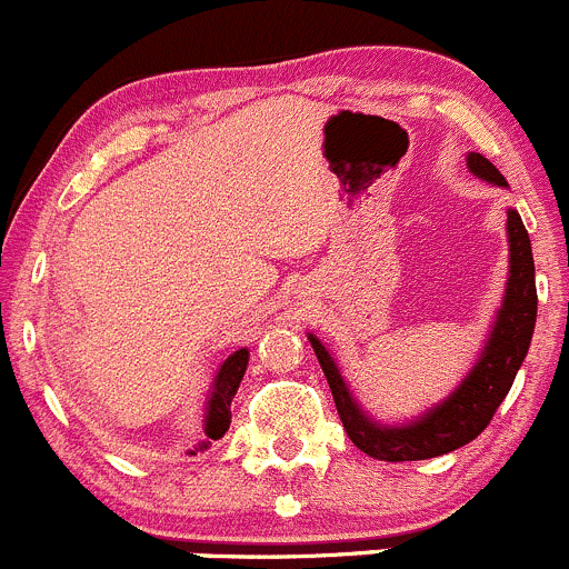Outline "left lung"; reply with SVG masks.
I'll list each match as a JSON object with an SVG mask.
<instances>
[{
    "mask_svg": "<svg viewBox=\"0 0 569 569\" xmlns=\"http://www.w3.org/2000/svg\"><path fill=\"white\" fill-rule=\"evenodd\" d=\"M468 169L477 178L507 189V180L493 163L479 153H468ZM507 241H509V279L503 290V301L496 323L490 328L485 350L479 353L473 370L460 380L458 389L438 406L427 408L408 425H380L372 416L361 411L359 402L350 395L348 383L339 375L337 361L326 350L315 333H309L315 356L323 367L328 386H331L337 413L342 419L350 441L375 460L402 462L427 460L438 455L471 443L493 419L496 408L512 389V380L529 353L531 333L537 320V284H535V257L531 241L520 221L518 210H507Z\"/></svg>",
    "mask_w": 569,
    "mask_h": 569,
    "instance_id": "1",
    "label": "left lung"
}]
</instances>
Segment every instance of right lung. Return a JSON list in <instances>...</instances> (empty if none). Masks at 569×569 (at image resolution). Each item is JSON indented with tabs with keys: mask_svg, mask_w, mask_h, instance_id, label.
Returning a JSON list of instances; mask_svg holds the SVG:
<instances>
[{
	"mask_svg": "<svg viewBox=\"0 0 569 569\" xmlns=\"http://www.w3.org/2000/svg\"><path fill=\"white\" fill-rule=\"evenodd\" d=\"M246 365H249V350L238 348L236 353H230L224 359V365L219 367L216 372L213 386H210V395H208V406H204V441L197 443L194 449H189L186 455H197L202 449H208L210 443L219 441L227 430H230V421H232V397H236L238 386H241Z\"/></svg>",
	"mask_w": 569,
	"mask_h": 569,
	"instance_id": "right-lung-1",
	"label": "right lung"
}]
</instances>
